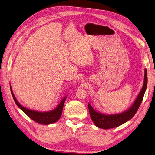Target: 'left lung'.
Wrapping results in <instances>:
<instances>
[{
    "mask_svg": "<svg viewBox=\"0 0 155 155\" xmlns=\"http://www.w3.org/2000/svg\"><path fill=\"white\" fill-rule=\"evenodd\" d=\"M147 86V71L145 69L144 75V81L141 91L139 92V95L134 102L133 104L126 110L122 113L114 114H106L104 113L100 112L95 110L91 105L88 103V108L91 118L93 120V123L95 126L102 129H110V128L118 127L122 125L123 124L131 120L135 113L137 112L138 108L140 106L142 102L143 96Z\"/></svg>",
    "mask_w": 155,
    "mask_h": 155,
    "instance_id": "1",
    "label": "left lung"
}]
</instances>
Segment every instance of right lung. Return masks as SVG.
<instances>
[{
  "instance_id": "obj_1",
  "label": "right lung",
  "mask_w": 155,
  "mask_h": 155,
  "mask_svg": "<svg viewBox=\"0 0 155 155\" xmlns=\"http://www.w3.org/2000/svg\"><path fill=\"white\" fill-rule=\"evenodd\" d=\"M10 91L13 99L15 101V103L17 104V106L20 108L26 115L29 116L31 119H32L33 121L41 124H43V125H48V124H53L56 122H57L60 119V117H61L64 104L65 101L67 98V95L63 98L62 100L60 101V103L54 110L47 112H39L36 110H30V109L22 106V105H21L18 103L16 98L15 97L12 87H11V85Z\"/></svg>"
}]
</instances>
